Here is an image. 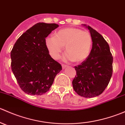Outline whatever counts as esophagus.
Listing matches in <instances>:
<instances>
[{
	"instance_id": "34e87169",
	"label": "esophagus",
	"mask_w": 125,
	"mask_h": 125,
	"mask_svg": "<svg viewBox=\"0 0 125 125\" xmlns=\"http://www.w3.org/2000/svg\"><path fill=\"white\" fill-rule=\"evenodd\" d=\"M62 68H63V69H65V68L67 67V65H64V64H62Z\"/></svg>"
}]
</instances>
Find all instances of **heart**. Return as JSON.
<instances>
[{"instance_id":"1","label":"heart","mask_w":125,"mask_h":125,"mask_svg":"<svg viewBox=\"0 0 125 125\" xmlns=\"http://www.w3.org/2000/svg\"><path fill=\"white\" fill-rule=\"evenodd\" d=\"M46 45L50 55L57 59L65 46L66 59L74 62L84 61L89 55L92 46V37L87 31L77 28H66L59 30L54 36L47 37Z\"/></svg>"}]
</instances>
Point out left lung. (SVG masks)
<instances>
[{
	"mask_svg": "<svg viewBox=\"0 0 125 125\" xmlns=\"http://www.w3.org/2000/svg\"><path fill=\"white\" fill-rule=\"evenodd\" d=\"M93 46L89 55L77 66L73 80L74 90L78 95L91 98L100 95L109 84L113 74V57L109 46L103 36L91 26Z\"/></svg>",
	"mask_w": 125,
	"mask_h": 125,
	"instance_id": "8db88e82",
	"label": "left lung"
}]
</instances>
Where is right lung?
I'll list each match as a JSON object with an SVG mask.
<instances>
[{
	"mask_svg": "<svg viewBox=\"0 0 125 125\" xmlns=\"http://www.w3.org/2000/svg\"><path fill=\"white\" fill-rule=\"evenodd\" d=\"M57 27L55 23H36L22 34L11 50V70L26 94L40 95L48 91L62 70L49 54L45 40Z\"/></svg>",
	"mask_w": 125,
	"mask_h": 125,
	"instance_id": "right-lung-1",
	"label": "right lung"
}]
</instances>
